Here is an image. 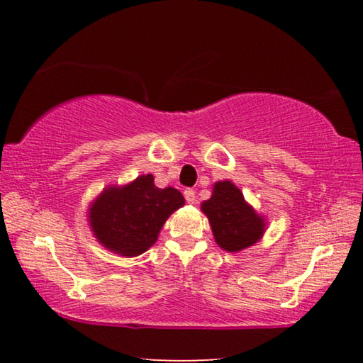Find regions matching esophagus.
Wrapping results in <instances>:
<instances>
[{
  "label": "esophagus",
  "instance_id": "obj_1",
  "mask_svg": "<svg viewBox=\"0 0 363 363\" xmlns=\"http://www.w3.org/2000/svg\"><path fill=\"white\" fill-rule=\"evenodd\" d=\"M184 196H186V201L190 205H194L196 201V196H195V190L194 189H186L184 190Z\"/></svg>",
  "mask_w": 363,
  "mask_h": 363
}]
</instances>
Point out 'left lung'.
<instances>
[{
	"label": "left lung",
	"mask_w": 363,
	"mask_h": 363,
	"mask_svg": "<svg viewBox=\"0 0 363 363\" xmlns=\"http://www.w3.org/2000/svg\"><path fill=\"white\" fill-rule=\"evenodd\" d=\"M201 211L210 220L214 240L229 253L259 242L266 230V219L245 201L242 190L230 181L214 184L211 199L201 203Z\"/></svg>",
	"instance_id": "8db88e82"
}]
</instances>
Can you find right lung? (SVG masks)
Wrapping results in <instances>:
<instances>
[{"label": "right lung", "mask_w": 363, "mask_h": 363, "mask_svg": "<svg viewBox=\"0 0 363 363\" xmlns=\"http://www.w3.org/2000/svg\"><path fill=\"white\" fill-rule=\"evenodd\" d=\"M184 203L179 190L158 189L152 174H143L126 186L104 189L89 206V225L107 250L139 256L157 242L163 224Z\"/></svg>", "instance_id": "right-lung-1"}]
</instances>
